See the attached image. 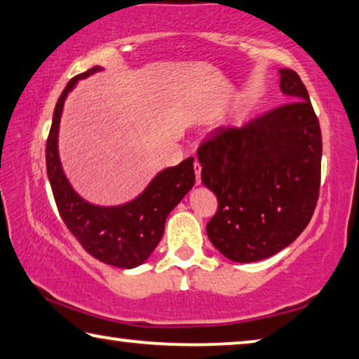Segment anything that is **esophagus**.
Returning <instances> with one entry per match:
<instances>
[{
    "instance_id": "34e87169",
    "label": "esophagus",
    "mask_w": 359,
    "mask_h": 359,
    "mask_svg": "<svg viewBox=\"0 0 359 359\" xmlns=\"http://www.w3.org/2000/svg\"><path fill=\"white\" fill-rule=\"evenodd\" d=\"M193 168H195V174H196V185H201V164L195 161Z\"/></svg>"
}]
</instances>
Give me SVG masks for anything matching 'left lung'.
<instances>
[{
  "instance_id": "1",
  "label": "left lung",
  "mask_w": 359,
  "mask_h": 359,
  "mask_svg": "<svg viewBox=\"0 0 359 359\" xmlns=\"http://www.w3.org/2000/svg\"><path fill=\"white\" fill-rule=\"evenodd\" d=\"M280 89L291 100L241 126H219L198 149L201 180L219 200L206 225L226 259L249 264L287 248L316 208L321 129L302 79L281 68Z\"/></svg>"
}]
</instances>
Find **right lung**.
I'll list each match as a JSON object with an SVG mask.
<instances>
[{"label":"right lung","mask_w":359,"mask_h":359,"mask_svg":"<svg viewBox=\"0 0 359 359\" xmlns=\"http://www.w3.org/2000/svg\"><path fill=\"white\" fill-rule=\"evenodd\" d=\"M100 70L104 68L97 65L70 79L57 100L46 144L48 179L60 217L79 244L104 264L135 269L155 251L169 212L195 185V159L187 158L177 166L159 170L144 191L128 203L99 206L79 196L62 168L59 126L68 94L79 79Z\"/></svg>","instance_id":"1"}]
</instances>
